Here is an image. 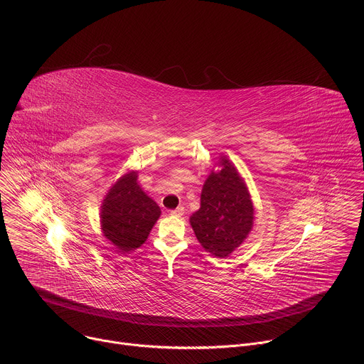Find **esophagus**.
I'll list each match as a JSON object with an SVG mask.
<instances>
[{
	"label": "esophagus",
	"mask_w": 364,
	"mask_h": 364,
	"mask_svg": "<svg viewBox=\"0 0 364 364\" xmlns=\"http://www.w3.org/2000/svg\"><path fill=\"white\" fill-rule=\"evenodd\" d=\"M170 215H173V216H176V218H180V216H183L184 215V207H177V209H174V210H171L170 212Z\"/></svg>",
	"instance_id": "34e87169"
}]
</instances>
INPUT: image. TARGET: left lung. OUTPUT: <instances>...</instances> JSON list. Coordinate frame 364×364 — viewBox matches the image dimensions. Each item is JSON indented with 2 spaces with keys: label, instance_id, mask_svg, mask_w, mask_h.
<instances>
[{
  "label": "left lung",
  "instance_id": "obj_1",
  "mask_svg": "<svg viewBox=\"0 0 364 364\" xmlns=\"http://www.w3.org/2000/svg\"><path fill=\"white\" fill-rule=\"evenodd\" d=\"M222 170L212 173L201 191L200 209L190 218L201 246L216 257L229 256L249 235L253 205L235 166L222 159Z\"/></svg>",
  "mask_w": 364,
  "mask_h": 364
}]
</instances>
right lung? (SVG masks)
<instances>
[{
  "instance_id": "1",
  "label": "right lung",
  "mask_w": 364,
  "mask_h": 364,
  "mask_svg": "<svg viewBox=\"0 0 364 364\" xmlns=\"http://www.w3.org/2000/svg\"><path fill=\"white\" fill-rule=\"evenodd\" d=\"M159 204L136 183V173L119 178L102 204V230L119 252L139 247L160 218Z\"/></svg>"
}]
</instances>
